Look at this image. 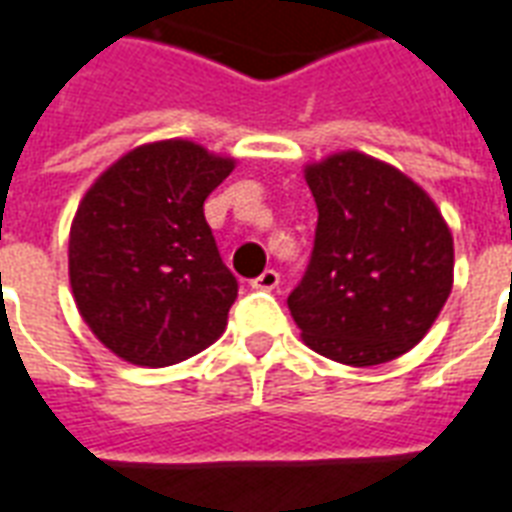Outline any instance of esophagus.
Listing matches in <instances>:
<instances>
[{
	"instance_id": "1",
	"label": "esophagus",
	"mask_w": 512,
	"mask_h": 512,
	"mask_svg": "<svg viewBox=\"0 0 512 512\" xmlns=\"http://www.w3.org/2000/svg\"><path fill=\"white\" fill-rule=\"evenodd\" d=\"M279 285V274L274 271V268H266L260 277L252 279V288L255 290H274Z\"/></svg>"
}]
</instances>
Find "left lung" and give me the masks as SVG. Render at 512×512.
<instances>
[{
    "mask_svg": "<svg viewBox=\"0 0 512 512\" xmlns=\"http://www.w3.org/2000/svg\"><path fill=\"white\" fill-rule=\"evenodd\" d=\"M307 186L315 244L288 296L304 343L354 367L397 359L450 296V227L414 180L356 150L307 167Z\"/></svg>",
    "mask_w": 512,
    "mask_h": 512,
    "instance_id": "1",
    "label": "left lung"
}]
</instances>
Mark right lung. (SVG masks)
Here are the masks:
<instances>
[{
  "mask_svg": "<svg viewBox=\"0 0 512 512\" xmlns=\"http://www.w3.org/2000/svg\"><path fill=\"white\" fill-rule=\"evenodd\" d=\"M233 167V158L167 139L126 153L84 194L68 244L73 299L120 359L175 365L224 332L238 279L202 205Z\"/></svg>",
  "mask_w": 512,
  "mask_h": 512,
  "instance_id": "1",
  "label": "right lung"
}]
</instances>
